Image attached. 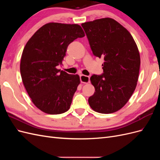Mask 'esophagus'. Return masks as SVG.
<instances>
[{
  "instance_id": "obj_1",
  "label": "esophagus",
  "mask_w": 160,
  "mask_h": 160,
  "mask_svg": "<svg viewBox=\"0 0 160 160\" xmlns=\"http://www.w3.org/2000/svg\"><path fill=\"white\" fill-rule=\"evenodd\" d=\"M80 80H81V83H88L90 81L89 77L83 75H80Z\"/></svg>"
}]
</instances>
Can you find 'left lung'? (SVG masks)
<instances>
[{
	"instance_id": "1",
	"label": "left lung",
	"mask_w": 160,
	"mask_h": 160,
	"mask_svg": "<svg viewBox=\"0 0 160 160\" xmlns=\"http://www.w3.org/2000/svg\"><path fill=\"white\" fill-rule=\"evenodd\" d=\"M93 55L104 59L103 73L91 77L95 93L88 99L91 109L112 113L132 97L138 81L140 55L130 32L111 18L81 24Z\"/></svg>"
}]
</instances>
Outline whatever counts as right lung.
Listing matches in <instances>:
<instances>
[{
	"instance_id": "1",
	"label": "right lung",
	"mask_w": 160,
	"mask_h": 160,
	"mask_svg": "<svg viewBox=\"0 0 160 160\" xmlns=\"http://www.w3.org/2000/svg\"><path fill=\"white\" fill-rule=\"evenodd\" d=\"M84 36L77 24L49 22L27 42L20 64L22 81L32 102L42 112L56 115L69 109L79 76L57 67L62 64L70 43Z\"/></svg>"
}]
</instances>
